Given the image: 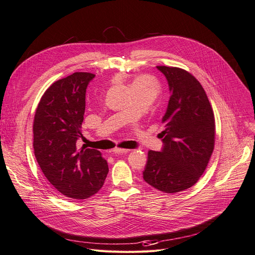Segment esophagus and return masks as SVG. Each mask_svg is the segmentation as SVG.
I'll list each match as a JSON object with an SVG mask.
<instances>
[{"instance_id": "34e87169", "label": "esophagus", "mask_w": 255, "mask_h": 255, "mask_svg": "<svg viewBox=\"0 0 255 255\" xmlns=\"http://www.w3.org/2000/svg\"><path fill=\"white\" fill-rule=\"evenodd\" d=\"M112 152L113 153H117V154H122V153H127L129 152L128 149H122V148H113L112 149Z\"/></svg>"}]
</instances>
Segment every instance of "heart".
<instances>
[{"label":"heart","mask_w":255,"mask_h":255,"mask_svg":"<svg viewBox=\"0 0 255 255\" xmlns=\"http://www.w3.org/2000/svg\"><path fill=\"white\" fill-rule=\"evenodd\" d=\"M131 88H132L133 91L149 89L155 92L157 89V82L155 81V79L150 77V75H138L131 83Z\"/></svg>","instance_id":"obj_1"}]
</instances>
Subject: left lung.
Returning a JSON list of instances; mask_svg holds the SVG:
<instances>
[{
  "label": "left lung",
  "mask_w": 255,
  "mask_h": 255,
  "mask_svg": "<svg viewBox=\"0 0 255 255\" xmlns=\"http://www.w3.org/2000/svg\"><path fill=\"white\" fill-rule=\"evenodd\" d=\"M164 73L170 100L162 123V151L149 150L144 181L165 193L192 187L206 170L214 149L215 120L208 97L193 75L182 68L156 66Z\"/></svg>",
  "instance_id": "8db88e82"
}]
</instances>
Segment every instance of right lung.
<instances>
[{
    "instance_id": "add662e5",
    "label": "right lung",
    "mask_w": 255,
    "mask_h": 255,
    "mask_svg": "<svg viewBox=\"0 0 255 255\" xmlns=\"http://www.w3.org/2000/svg\"><path fill=\"white\" fill-rule=\"evenodd\" d=\"M90 72H74L55 81L37 105L33 121V149L47 180L73 200L98 193L108 174V164L96 149L77 146L82 135L85 96Z\"/></svg>"
}]
</instances>
